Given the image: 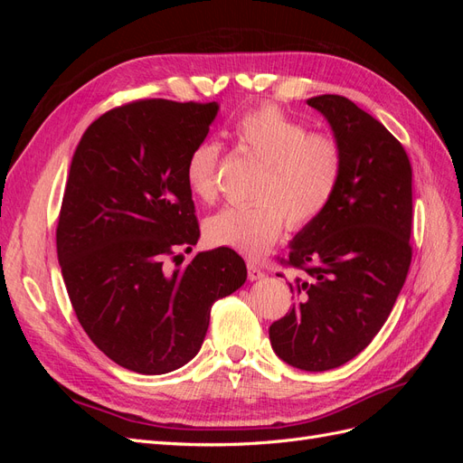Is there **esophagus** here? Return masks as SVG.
<instances>
[{"label":"esophagus","mask_w":463,"mask_h":463,"mask_svg":"<svg viewBox=\"0 0 463 463\" xmlns=\"http://www.w3.org/2000/svg\"><path fill=\"white\" fill-rule=\"evenodd\" d=\"M247 276H249L250 282H255V279L264 278V272L259 269V266H257L255 262H249V264H247Z\"/></svg>","instance_id":"obj_1"}]
</instances>
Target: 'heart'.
Wrapping results in <instances>:
<instances>
[{
  "label": "heart",
  "mask_w": 463,
  "mask_h": 463,
  "mask_svg": "<svg viewBox=\"0 0 463 463\" xmlns=\"http://www.w3.org/2000/svg\"><path fill=\"white\" fill-rule=\"evenodd\" d=\"M240 145L262 164L255 187L257 203L228 206L204 222V235L214 247L247 257H260L278 240L284 220L303 228L332 201L342 174V150L330 135L307 128L278 106L249 111L235 128ZM220 146L204 141L189 154L185 179L204 203L216 199Z\"/></svg>",
  "instance_id": "heart-1"
}]
</instances>
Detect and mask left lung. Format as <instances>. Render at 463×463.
I'll list each match as a JSON object with an SVG mask.
<instances>
[{"mask_svg":"<svg viewBox=\"0 0 463 463\" xmlns=\"http://www.w3.org/2000/svg\"><path fill=\"white\" fill-rule=\"evenodd\" d=\"M342 150L328 206L289 243L291 311L270 326L274 354L301 371H328L383 328L411 262V164L384 125L338 94L307 100Z\"/></svg>","mask_w":463,"mask_h":463,"instance_id":"left-lung-1","label":"left lung"}]
</instances>
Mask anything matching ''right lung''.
<instances>
[{"label":"right lung","instance_id":"right-lung-1","mask_svg":"<svg viewBox=\"0 0 463 463\" xmlns=\"http://www.w3.org/2000/svg\"><path fill=\"white\" fill-rule=\"evenodd\" d=\"M218 109L172 100L116 108L89 125L69 165L55 232L69 299L94 345L135 373L184 367L204 342L213 303L247 279L243 259L226 247L185 269L165 264L201 237L185 167Z\"/></svg>","mask_w":463,"mask_h":463}]
</instances>
